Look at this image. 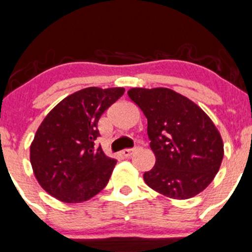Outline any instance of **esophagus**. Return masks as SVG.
<instances>
[{
	"label": "esophagus",
	"mask_w": 252,
	"mask_h": 252,
	"mask_svg": "<svg viewBox=\"0 0 252 252\" xmlns=\"http://www.w3.org/2000/svg\"><path fill=\"white\" fill-rule=\"evenodd\" d=\"M136 150H137V148H126V150H123L122 155H123L124 157H130V156L134 155V152Z\"/></svg>",
	"instance_id": "obj_1"
}]
</instances>
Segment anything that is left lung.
<instances>
[{"instance_id":"left-lung-1","label":"left lung","mask_w":252,"mask_h":252,"mask_svg":"<svg viewBox=\"0 0 252 252\" xmlns=\"http://www.w3.org/2000/svg\"><path fill=\"white\" fill-rule=\"evenodd\" d=\"M131 100L147 118L156 164L144 174L148 187L173 199H189L215 179L223 159V141L211 118L173 89L131 88Z\"/></svg>"}]
</instances>
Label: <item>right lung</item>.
Instances as JSON below:
<instances>
[{
	"label": "right lung",
	"mask_w": 252,
	"mask_h": 252,
	"mask_svg": "<svg viewBox=\"0 0 252 252\" xmlns=\"http://www.w3.org/2000/svg\"><path fill=\"white\" fill-rule=\"evenodd\" d=\"M126 89H81L63 99L42 121L30 145L41 187L63 203H83L105 189L117 160L95 147L97 122Z\"/></svg>",
	"instance_id": "obj_1"
}]
</instances>
